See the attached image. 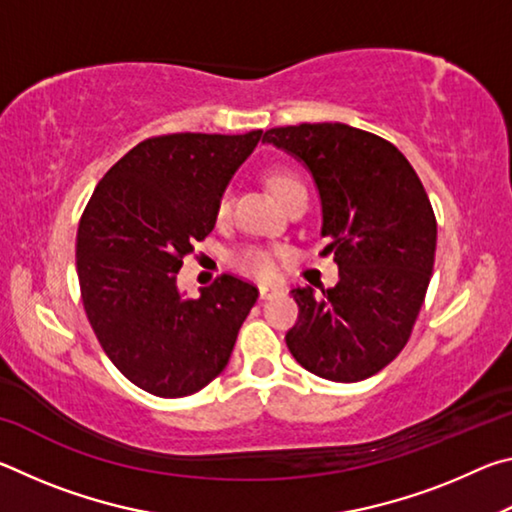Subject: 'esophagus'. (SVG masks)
<instances>
[{
    "instance_id": "esophagus-1",
    "label": "esophagus",
    "mask_w": 512,
    "mask_h": 512,
    "mask_svg": "<svg viewBox=\"0 0 512 512\" xmlns=\"http://www.w3.org/2000/svg\"><path fill=\"white\" fill-rule=\"evenodd\" d=\"M277 291H280V287H277V284H259V296H262L264 300L271 298L273 293H277Z\"/></svg>"
}]
</instances>
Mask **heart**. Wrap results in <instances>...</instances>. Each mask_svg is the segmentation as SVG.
<instances>
[{"label": "heart", "mask_w": 512, "mask_h": 512, "mask_svg": "<svg viewBox=\"0 0 512 512\" xmlns=\"http://www.w3.org/2000/svg\"><path fill=\"white\" fill-rule=\"evenodd\" d=\"M268 185L275 192V196L287 205L293 196L300 192H307L305 183L296 176V173L289 169H275L271 176H268ZM230 214V196L223 194L216 203V219L223 221L225 216ZM235 264L255 277H271L275 273V262L268 250L259 248V246H246L241 248L239 253L235 255Z\"/></svg>", "instance_id": "1"}]
</instances>
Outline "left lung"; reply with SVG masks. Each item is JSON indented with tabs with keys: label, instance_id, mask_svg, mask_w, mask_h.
Listing matches in <instances>:
<instances>
[{
	"label": "left lung",
	"instance_id": "obj_1",
	"mask_svg": "<svg viewBox=\"0 0 512 512\" xmlns=\"http://www.w3.org/2000/svg\"><path fill=\"white\" fill-rule=\"evenodd\" d=\"M266 144L302 162L320 198V237L339 266L336 287L293 289L298 323L287 348L329 381L368 379L409 341L436 257V216L409 160L348 124L271 128Z\"/></svg>",
	"mask_w": 512,
	"mask_h": 512
}]
</instances>
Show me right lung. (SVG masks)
Here are the masks:
<instances>
[{
	"label": "right lung",
	"instance_id": "add662e5",
	"mask_svg": "<svg viewBox=\"0 0 512 512\" xmlns=\"http://www.w3.org/2000/svg\"><path fill=\"white\" fill-rule=\"evenodd\" d=\"M259 140L262 131L151 137L99 180L85 207L76 235L85 314L108 359L146 393L187 397L219 377L257 302L259 291L235 275L198 298L176 280Z\"/></svg>",
	"mask_w": 512,
	"mask_h": 512
}]
</instances>
